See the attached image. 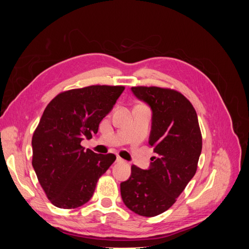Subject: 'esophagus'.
<instances>
[{
    "label": "esophagus",
    "mask_w": 249,
    "mask_h": 249,
    "mask_svg": "<svg viewBox=\"0 0 249 249\" xmlns=\"http://www.w3.org/2000/svg\"><path fill=\"white\" fill-rule=\"evenodd\" d=\"M124 159H122V158H120V157L116 158V163H124Z\"/></svg>",
    "instance_id": "esophagus-1"
}]
</instances>
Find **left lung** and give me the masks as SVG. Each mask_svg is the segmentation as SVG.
<instances>
[{"instance_id":"left-lung-1","label":"left lung","mask_w":249,"mask_h":249,"mask_svg":"<svg viewBox=\"0 0 249 249\" xmlns=\"http://www.w3.org/2000/svg\"><path fill=\"white\" fill-rule=\"evenodd\" d=\"M131 89L152 109L148 143L157 157L150 158L146 170L132 165L131 177L120 184V193L134 213L154 217L167 211L194 177L201 133L196 111L182 93L155 86Z\"/></svg>"}]
</instances>
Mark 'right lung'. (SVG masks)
Here are the masks:
<instances>
[{
	"label": "right lung",
	"instance_id": "right-lung-1",
	"mask_svg": "<svg viewBox=\"0 0 249 249\" xmlns=\"http://www.w3.org/2000/svg\"><path fill=\"white\" fill-rule=\"evenodd\" d=\"M124 86L92 85L59 93L47 106L32 137V165L53 205L74 209L92 197L97 180L116 157L81 145L99 131Z\"/></svg>",
	"mask_w": 249,
	"mask_h": 249
}]
</instances>
